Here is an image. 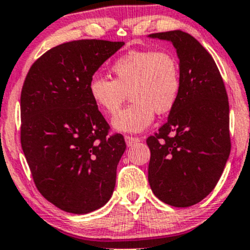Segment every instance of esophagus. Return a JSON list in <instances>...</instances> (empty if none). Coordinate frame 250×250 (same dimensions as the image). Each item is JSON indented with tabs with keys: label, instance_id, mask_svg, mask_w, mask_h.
Masks as SVG:
<instances>
[{
	"label": "esophagus",
	"instance_id": "34e87169",
	"mask_svg": "<svg viewBox=\"0 0 250 250\" xmlns=\"http://www.w3.org/2000/svg\"><path fill=\"white\" fill-rule=\"evenodd\" d=\"M125 144H127V146H133V145L140 142L139 138H134V136H129V135H125Z\"/></svg>",
	"mask_w": 250,
	"mask_h": 250
}]
</instances>
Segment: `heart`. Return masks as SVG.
Here are the masks:
<instances>
[{
  "mask_svg": "<svg viewBox=\"0 0 250 250\" xmlns=\"http://www.w3.org/2000/svg\"><path fill=\"white\" fill-rule=\"evenodd\" d=\"M115 79L94 76L89 92L108 115L119 112L130 96L133 103L121 111L112 127L123 133H141L152 125L155 111L166 114L174 106L180 91L177 59L168 52L130 51L111 66Z\"/></svg>",
  "mask_w": 250,
  "mask_h": 250,
  "instance_id": "1",
  "label": "heart"
}]
</instances>
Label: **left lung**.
I'll return each instance as SVG.
<instances>
[{
	"label": "left lung",
	"mask_w": 250,
	"mask_h": 250,
	"mask_svg": "<svg viewBox=\"0 0 250 250\" xmlns=\"http://www.w3.org/2000/svg\"><path fill=\"white\" fill-rule=\"evenodd\" d=\"M149 38L177 49L180 91L167 122L147 139L148 182L161 202L188 208L215 188L229 158L227 90L215 60L192 35L171 31Z\"/></svg>",
	"instance_id": "left-lung-1"
}]
</instances>
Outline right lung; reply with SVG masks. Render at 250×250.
I'll use <instances>...</instances> for the list:
<instances>
[{
	"mask_svg": "<svg viewBox=\"0 0 250 250\" xmlns=\"http://www.w3.org/2000/svg\"><path fill=\"white\" fill-rule=\"evenodd\" d=\"M123 41L76 40L43 53L21 91V146L39 192L59 209L84 215L102 208L125 150L89 92L101 65Z\"/></svg>",
	"mask_w": 250,
	"mask_h": 250,
	"instance_id": "add662e5",
	"label": "right lung"
}]
</instances>
